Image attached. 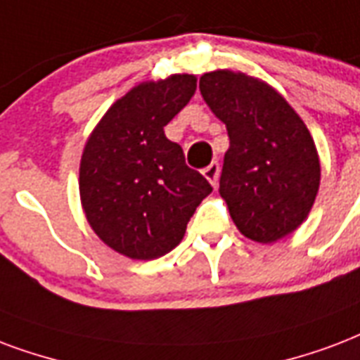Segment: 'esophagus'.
<instances>
[{"mask_svg": "<svg viewBox=\"0 0 360 360\" xmlns=\"http://www.w3.org/2000/svg\"><path fill=\"white\" fill-rule=\"evenodd\" d=\"M219 174H221V166H219V162H211L210 166L204 169V177L210 181L213 186H217V183H219Z\"/></svg>", "mask_w": 360, "mask_h": 360, "instance_id": "obj_1", "label": "esophagus"}]
</instances>
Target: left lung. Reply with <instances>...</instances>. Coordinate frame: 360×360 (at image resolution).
<instances>
[{"label":"left lung","instance_id":"1","mask_svg":"<svg viewBox=\"0 0 360 360\" xmlns=\"http://www.w3.org/2000/svg\"><path fill=\"white\" fill-rule=\"evenodd\" d=\"M200 92L229 131L219 194L238 230L259 243L292 234L321 183L308 126L278 90L241 71L204 73Z\"/></svg>","mask_w":360,"mask_h":360}]
</instances>
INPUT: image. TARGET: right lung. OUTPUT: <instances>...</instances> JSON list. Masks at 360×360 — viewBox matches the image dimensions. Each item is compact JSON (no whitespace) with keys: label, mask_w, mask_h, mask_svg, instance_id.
<instances>
[{"label":"right lung","mask_w":360,"mask_h":360,"mask_svg":"<svg viewBox=\"0 0 360 360\" xmlns=\"http://www.w3.org/2000/svg\"><path fill=\"white\" fill-rule=\"evenodd\" d=\"M196 92V75L145 81L107 109L84 143L79 194L90 229L134 260L169 253L213 188L185 164L164 126Z\"/></svg>","instance_id":"right-lung-1"}]
</instances>
